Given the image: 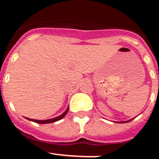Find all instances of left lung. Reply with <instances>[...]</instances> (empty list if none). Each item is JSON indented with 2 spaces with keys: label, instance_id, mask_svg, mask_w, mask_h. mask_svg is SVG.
I'll return each mask as SVG.
<instances>
[{
  "label": "left lung",
  "instance_id": "1",
  "mask_svg": "<svg viewBox=\"0 0 159 159\" xmlns=\"http://www.w3.org/2000/svg\"><path fill=\"white\" fill-rule=\"evenodd\" d=\"M131 120H132V119L129 120V121H126V122H130V121H131Z\"/></svg>",
  "mask_w": 159,
  "mask_h": 159
}]
</instances>
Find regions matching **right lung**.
I'll list each match as a JSON object with an SVG mask.
<instances>
[{
  "instance_id": "1",
  "label": "right lung",
  "mask_w": 159,
  "mask_h": 159,
  "mask_svg": "<svg viewBox=\"0 0 159 159\" xmlns=\"http://www.w3.org/2000/svg\"><path fill=\"white\" fill-rule=\"evenodd\" d=\"M68 108L67 109V110L64 112L63 114H61L60 116L57 117H55V118H52V119H48V120H35V119H30V118H27V119L30 120V121H33L34 122H37V123H41V124H45V123H51V122H57L59 120L62 119L64 116L66 115L67 113H68Z\"/></svg>"
}]
</instances>
